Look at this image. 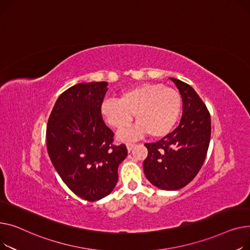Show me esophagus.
Here are the masks:
<instances>
[{
    "label": "esophagus",
    "mask_w": 250,
    "mask_h": 250,
    "mask_svg": "<svg viewBox=\"0 0 250 250\" xmlns=\"http://www.w3.org/2000/svg\"><path fill=\"white\" fill-rule=\"evenodd\" d=\"M134 146H135V144L134 143H127L126 144V147H127V150L130 152L132 149L134 148Z\"/></svg>",
    "instance_id": "1"
}]
</instances>
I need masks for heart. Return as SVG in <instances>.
<instances>
[{
    "instance_id": "b5f03b06",
    "label": "heart",
    "mask_w": 250,
    "mask_h": 250,
    "mask_svg": "<svg viewBox=\"0 0 250 250\" xmlns=\"http://www.w3.org/2000/svg\"><path fill=\"white\" fill-rule=\"evenodd\" d=\"M182 110L180 94L160 83H141L123 91L117 100H104L100 106L102 118L118 131L133 121L137 124L120 132L118 139L133 140L149 133L153 138L167 135L177 124Z\"/></svg>"
}]
</instances>
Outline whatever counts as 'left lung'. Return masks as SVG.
<instances>
[{
  "mask_svg": "<svg viewBox=\"0 0 250 250\" xmlns=\"http://www.w3.org/2000/svg\"><path fill=\"white\" fill-rule=\"evenodd\" d=\"M170 80L182 96V119L163 139L144 144L148 155L143 161V169L154 187L177 190L192 181L204 164L211 138V117L192 86L178 79Z\"/></svg>",
  "mask_w": 250,
  "mask_h": 250,
  "instance_id": "left-lung-1",
  "label": "left lung"
}]
</instances>
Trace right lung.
I'll use <instances>...</instances> for the list:
<instances>
[{
    "label": "right lung",
    "mask_w": 250,
    "mask_h": 250,
    "mask_svg": "<svg viewBox=\"0 0 250 250\" xmlns=\"http://www.w3.org/2000/svg\"><path fill=\"white\" fill-rule=\"evenodd\" d=\"M108 83H81L56 100L46 129L47 151L62 182L90 202L105 198L118 182L124 144H112L114 133L100 114Z\"/></svg>",
    "instance_id": "right-lung-1"
}]
</instances>
